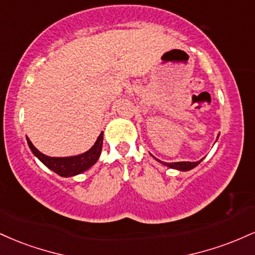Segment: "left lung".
<instances>
[{
	"label": "left lung",
	"mask_w": 255,
	"mask_h": 255,
	"mask_svg": "<svg viewBox=\"0 0 255 255\" xmlns=\"http://www.w3.org/2000/svg\"><path fill=\"white\" fill-rule=\"evenodd\" d=\"M203 160V159H201ZM201 160H199V162H176V163H163V164H165L166 166H169V168H172V169H177V170H182V171H187V170H191V169L195 168L199 163L201 162ZM160 162V160H159ZM162 163V162H160Z\"/></svg>",
	"instance_id": "8db88e82"
}]
</instances>
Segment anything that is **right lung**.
<instances>
[{"mask_svg": "<svg viewBox=\"0 0 255 255\" xmlns=\"http://www.w3.org/2000/svg\"><path fill=\"white\" fill-rule=\"evenodd\" d=\"M27 142L34 156L38 157V159H39L44 165L48 166L49 169H51L52 171H55L57 175H60V176L69 177L87 170V169H90L91 166L97 162L102 151V146H103V133L99 134L97 141L95 142V145H93L89 151L74 157L45 156V154H43L42 152H39L36 147H34L28 137Z\"/></svg>", "mask_w": 255, "mask_h": 255, "instance_id": "right-lung-1", "label": "right lung"}]
</instances>
